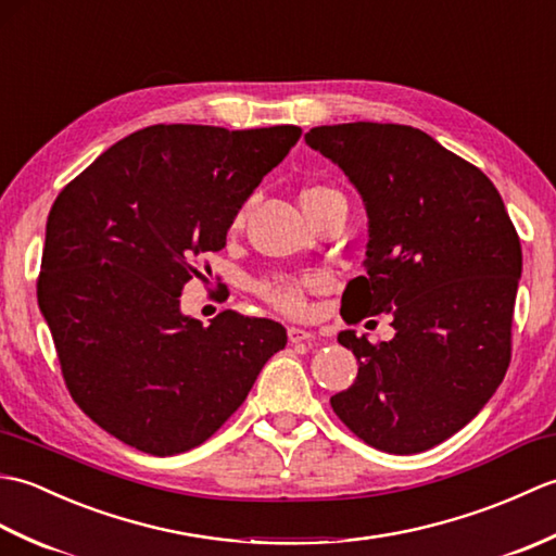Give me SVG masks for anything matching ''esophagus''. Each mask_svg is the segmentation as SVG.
<instances>
[{
  "mask_svg": "<svg viewBox=\"0 0 556 556\" xmlns=\"http://www.w3.org/2000/svg\"><path fill=\"white\" fill-rule=\"evenodd\" d=\"M289 341L291 344H311V341H315V334L308 332V329L289 327Z\"/></svg>",
  "mask_w": 556,
  "mask_h": 556,
  "instance_id": "obj_1",
  "label": "esophagus"
}]
</instances>
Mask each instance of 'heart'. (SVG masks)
Wrapping results in <instances>:
<instances>
[{"label":"heart","instance_id":"heart-1","mask_svg":"<svg viewBox=\"0 0 556 556\" xmlns=\"http://www.w3.org/2000/svg\"><path fill=\"white\" fill-rule=\"evenodd\" d=\"M332 191L334 188H327V186L303 188L301 193L303 210L311 207L317 198H323ZM245 212H248V205H243L239 212H236L233 227H241L245 219ZM317 289H323L320 275H285V271H281V275H269L255 285V293L269 305V308H275L289 317H301L305 311H308V293Z\"/></svg>","mask_w":556,"mask_h":556}]
</instances>
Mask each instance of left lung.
Here are the masks:
<instances>
[{
	"label": "left lung",
	"mask_w": 556,
	"mask_h": 556,
	"mask_svg": "<svg viewBox=\"0 0 556 556\" xmlns=\"http://www.w3.org/2000/svg\"><path fill=\"white\" fill-rule=\"evenodd\" d=\"M305 143L337 162L370 219L365 277L344 320L392 313V341L339 332L358 377L332 404L380 452L418 454L473 420L511 363L523 253L497 188L420 128L317 126Z\"/></svg>",
	"instance_id": "left-lung-1"
}]
</instances>
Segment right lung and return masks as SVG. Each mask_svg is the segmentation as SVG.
<instances>
[{"instance_id":"obj_1","label":"right lung","mask_w":556,"mask_h":556,"mask_svg":"<svg viewBox=\"0 0 556 556\" xmlns=\"http://www.w3.org/2000/svg\"><path fill=\"white\" fill-rule=\"evenodd\" d=\"M301 134L148 126L56 195L38 303L71 399L116 440L152 456L200 446L287 346L275 320L222 311L205 327L181 315L179 299Z\"/></svg>"}]
</instances>
